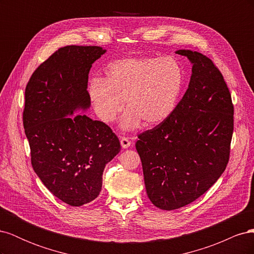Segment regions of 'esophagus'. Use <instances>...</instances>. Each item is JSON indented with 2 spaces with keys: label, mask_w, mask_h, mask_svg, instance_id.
I'll list each match as a JSON object with an SVG mask.
<instances>
[{
  "label": "esophagus",
  "mask_w": 254,
  "mask_h": 254,
  "mask_svg": "<svg viewBox=\"0 0 254 254\" xmlns=\"http://www.w3.org/2000/svg\"><path fill=\"white\" fill-rule=\"evenodd\" d=\"M131 144H132V142L129 140V137H126V136L121 137V145H122L123 148H128Z\"/></svg>",
  "instance_id": "34e87169"
}]
</instances>
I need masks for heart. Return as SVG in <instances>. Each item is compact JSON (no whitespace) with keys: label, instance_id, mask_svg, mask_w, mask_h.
<instances>
[{"label":"heart","instance_id":"b5f03b06","mask_svg":"<svg viewBox=\"0 0 254 254\" xmlns=\"http://www.w3.org/2000/svg\"><path fill=\"white\" fill-rule=\"evenodd\" d=\"M104 80L93 78L89 97L97 117L111 123L125 106L122 128L134 129L142 121L155 126L176 110L183 90L184 71L173 57H128L106 66Z\"/></svg>","mask_w":254,"mask_h":254}]
</instances>
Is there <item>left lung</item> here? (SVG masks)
Here are the masks:
<instances>
[{
	"label": "left lung",
	"instance_id": "8db88e82",
	"mask_svg": "<svg viewBox=\"0 0 254 254\" xmlns=\"http://www.w3.org/2000/svg\"><path fill=\"white\" fill-rule=\"evenodd\" d=\"M193 64L189 88L174 113L137 135L145 188L161 210H176L203 195L225 172L234 120L224 76L201 53L179 50Z\"/></svg>",
	"mask_w": 254,
	"mask_h": 254
}]
</instances>
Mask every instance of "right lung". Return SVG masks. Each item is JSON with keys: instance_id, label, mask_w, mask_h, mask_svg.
<instances>
[{"instance_id": "obj_1", "label": "right lung", "mask_w": 254, "mask_h": 254, "mask_svg": "<svg viewBox=\"0 0 254 254\" xmlns=\"http://www.w3.org/2000/svg\"><path fill=\"white\" fill-rule=\"evenodd\" d=\"M101 47L67 45L38 66L25 89L23 126L35 173L51 193L72 206L99 195L106 164L121 144L111 128L77 109L90 107L89 72Z\"/></svg>"}]
</instances>
